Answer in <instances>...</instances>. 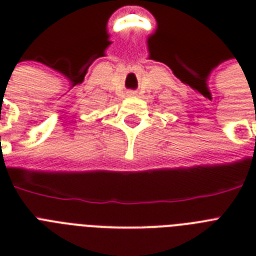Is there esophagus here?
Instances as JSON below:
<instances>
[{"mask_svg":"<svg viewBox=\"0 0 256 256\" xmlns=\"http://www.w3.org/2000/svg\"><path fill=\"white\" fill-rule=\"evenodd\" d=\"M128 96H136V92H128Z\"/></svg>","mask_w":256,"mask_h":256,"instance_id":"1","label":"esophagus"}]
</instances>
